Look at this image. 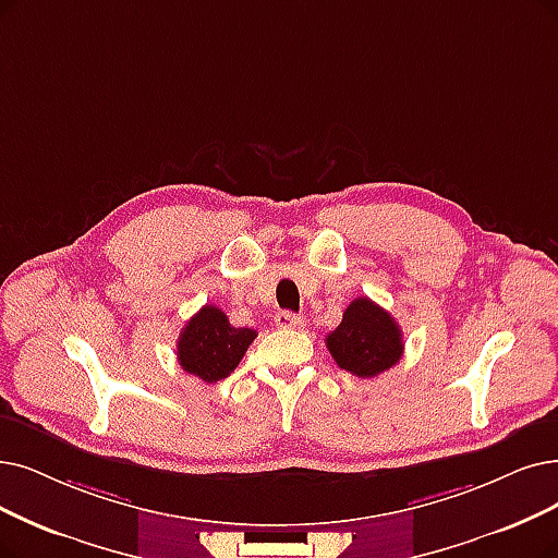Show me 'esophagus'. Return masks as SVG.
<instances>
[{
  "mask_svg": "<svg viewBox=\"0 0 558 558\" xmlns=\"http://www.w3.org/2000/svg\"><path fill=\"white\" fill-rule=\"evenodd\" d=\"M275 323L281 329H302L304 327L302 316L293 314V311H279V314L275 316Z\"/></svg>",
  "mask_w": 558,
  "mask_h": 558,
  "instance_id": "1",
  "label": "esophagus"
}]
</instances>
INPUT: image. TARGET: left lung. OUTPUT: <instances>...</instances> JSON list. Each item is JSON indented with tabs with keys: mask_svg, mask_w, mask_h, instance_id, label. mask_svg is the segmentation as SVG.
<instances>
[{
	"mask_svg": "<svg viewBox=\"0 0 558 558\" xmlns=\"http://www.w3.org/2000/svg\"><path fill=\"white\" fill-rule=\"evenodd\" d=\"M333 362L356 377H375L403 356V331L389 311L368 298H356L343 311L341 325L327 333Z\"/></svg>",
	"mask_w": 558,
	"mask_h": 558,
	"instance_id": "8db88e82",
	"label": "left lung"
}]
</instances>
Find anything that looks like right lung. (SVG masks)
<instances>
[{
    "label": "right lung",
    "instance_id": "obj_1",
    "mask_svg": "<svg viewBox=\"0 0 558 558\" xmlns=\"http://www.w3.org/2000/svg\"><path fill=\"white\" fill-rule=\"evenodd\" d=\"M254 339V329L233 327L225 311L206 304L183 327L175 354L185 373L204 383H219L231 375Z\"/></svg>",
    "mask_w": 558,
    "mask_h": 558
}]
</instances>
